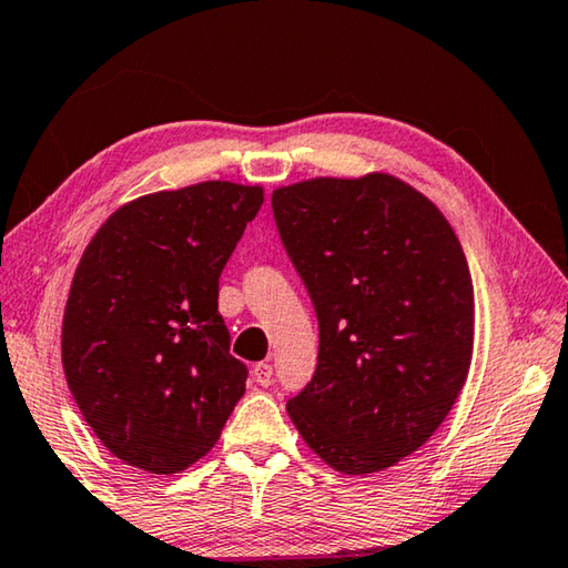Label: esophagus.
<instances>
[{
  "instance_id": "1",
  "label": "esophagus",
  "mask_w": 568,
  "mask_h": 568,
  "mask_svg": "<svg viewBox=\"0 0 568 568\" xmlns=\"http://www.w3.org/2000/svg\"><path fill=\"white\" fill-rule=\"evenodd\" d=\"M253 376H255V381H257V386H263V388H267L273 383V365L271 363H257L255 368H253Z\"/></svg>"
}]
</instances>
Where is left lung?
I'll return each instance as SVG.
<instances>
[{
	"label": "left lung",
	"instance_id": "obj_1",
	"mask_svg": "<svg viewBox=\"0 0 568 568\" xmlns=\"http://www.w3.org/2000/svg\"><path fill=\"white\" fill-rule=\"evenodd\" d=\"M277 233L318 315V365L287 400L305 444L376 474L444 423L474 353V285L438 207L390 175L273 192Z\"/></svg>",
	"mask_w": 568,
	"mask_h": 568
}]
</instances>
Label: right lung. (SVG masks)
Here are the masks:
<instances>
[{"label":"right lung","instance_id":"obj_1","mask_svg":"<svg viewBox=\"0 0 568 568\" xmlns=\"http://www.w3.org/2000/svg\"><path fill=\"white\" fill-rule=\"evenodd\" d=\"M261 187L200 182L112 213L77 265L62 323L67 386L108 450L178 474L215 446L247 365L230 355L220 273Z\"/></svg>","mask_w":568,"mask_h":568}]
</instances>
